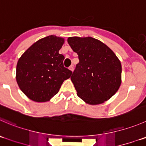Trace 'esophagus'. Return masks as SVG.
I'll use <instances>...</instances> for the list:
<instances>
[{"instance_id":"1","label":"esophagus","mask_w":146,"mask_h":146,"mask_svg":"<svg viewBox=\"0 0 146 146\" xmlns=\"http://www.w3.org/2000/svg\"><path fill=\"white\" fill-rule=\"evenodd\" d=\"M69 70H71L72 72L73 71V70H74V66H73V65H71V66H70V67H69Z\"/></svg>"}]
</instances>
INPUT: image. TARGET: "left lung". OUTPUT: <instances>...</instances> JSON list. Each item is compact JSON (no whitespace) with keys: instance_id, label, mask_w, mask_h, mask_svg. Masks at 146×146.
I'll return each mask as SVG.
<instances>
[{"instance_id":"1","label":"left lung","mask_w":146,"mask_h":146,"mask_svg":"<svg viewBox=\"0 0 146 146\" xmlns=\"http://www.w3.org/2000/svg\"><path fill=\"white\" fill-rule=\"evenodd\" d=\"M68 43L78 56L79 63L70 77L77 95L86 103H104L121 83V63L110 48L91 37H70Z\"/></svg>"}]
</instances>
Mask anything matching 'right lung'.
<instances>
[{"label": "right lung", "instance_id": "add662e5", "mask_svg": "<svg viewBox=\"0 0 146 146\" xmlns=\"http://www.w3.org/2000/svg\"><path fill=\"white\" fill-rule=\"evenodd\" d=\"M63 43V38L49 35L33 43L18 60L17 83L31 100L48 101L71 76V70L63 66L65 57L59 53Z\"/></svg>", "mask_w": 146, "mask_h": 146}]
</instances>
